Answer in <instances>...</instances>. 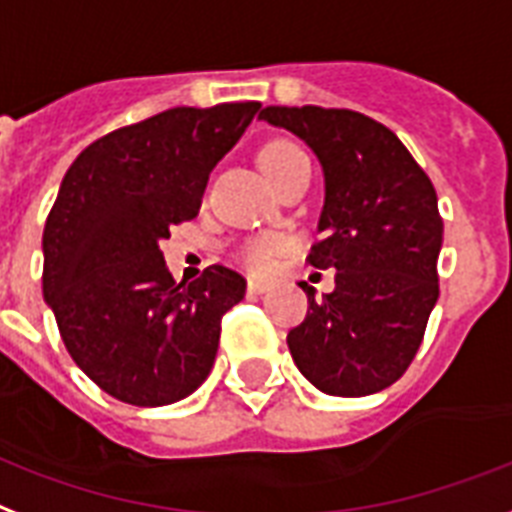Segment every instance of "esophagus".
<instances>
[{
    "label": "esophagus",
    "instance_id": "esophagus-1",
    "mask_svg": "<svg viewBox=\"0 0 512 512\" xmlns=\"http://www.w3.org/2000/svg\"><path fill=\"white\" fill-rule=\"evenodd\" d=\"M269 280H261V277H251V280H248V293H264V291H269Z\"/></svg>",
    "mask_w": 512,
    "mask_h": 512
}]
</instances>
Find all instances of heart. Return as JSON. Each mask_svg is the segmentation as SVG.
<instances>
[{
    "label": "heart",
    "mask_w": 512,
    "mask_h": 512,
    "mask_svg": "<svg viewBox=\"0 0 512 512\" xmlns=\"http://www.w3.org/2000/svg\"><path fill=\"white\" fill-rule=\"evenodd\" d=\"M299 154H304L301 149H296L293 144H272L267 146L264 152H261V170L264 173H272V170H277L280 165H285L288 160H293V157H299ZM283 237L280 235H261V237H253L251 243L245 245L243 248V259L251 264V267L256 269H264L272 264V259H275L277 253L283 251Z\"/></svg>",
    "instance_id": "heart-1"
}]
</instances>
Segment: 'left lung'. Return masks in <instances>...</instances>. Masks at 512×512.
I'll list each match as a JSON object with an SVG mask.
<instances>
[{
    "instance_id": "1",
    "label": "left lung",
    "mask_w": 512,
    "mask_h": 512,
    "mask_svg": "<svg viewBox=\"0 0 512 512\" xmlns=\"http://www.w3.org/2000/svg\"><path fill=\"white\" fill-rule=\"evenodd\" d=\"M259 120L310 146L323 168L320 243L310 264L336 269L288 331V350L320 392L363 398L398 382L438 301L443 221L427 173L382 122L350 109L267 106Z\"/></svg>"
}]
</instances>
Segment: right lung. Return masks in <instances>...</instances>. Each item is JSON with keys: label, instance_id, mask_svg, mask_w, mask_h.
<instances>
[{"label": "right lung", "instance_id": "add662e5", "mask_svg": "<svg viewBox=\"0 0 512 512\" xmlns=\"http://www.w3.org/2000/svg\"><path fill=\"white\" fill-rule=\"evenodd\" d=\"M259 109H168L93 141L63 176L42 235V293L74 363L122 403L168 406L211 374L245 277L213 264L176 285L160 240L197 216L211 170Z\"/></svg>", "mask_w": 512, "mask_h": 512}]
</instances>
